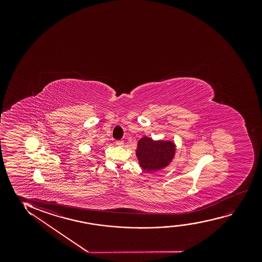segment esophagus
Wrapping results in <instances>:
<instances>
[{"instance_id": "1", "label": "esophagus", "mask_w": 262, "mask_h": 262, "mask_svg": "<svg viewBox=\"0 0 262 262\" xmlns=\"http://www.w3.org/2000/svg\"><path fill=\"white\" fill-rule=\"evenodd\" d=\"M116 145H117V146H119V147H122V146H123V144H124V142H123V140H117V141H116Z\"/></svg>"}]
</instances>
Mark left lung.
I'll list each match as a JSON object with an SVG mask.
<instances>
[{"instance_id": "8db88e82", "label": "left lung", "mask_w": 262, "mask_h": 262, "mask_svg": "<svg viewBox=\"0 0 262 262\" xmlns=\"http://www.w3.org/2000/svg\"><path fill=\"white\" fill-rule=\"evenodd\" d=\"M176 145L172 140H155L144 136L138 141L136 156L145 172H154L166 168L176 157Z\"/></svg>"}]
</instances>
